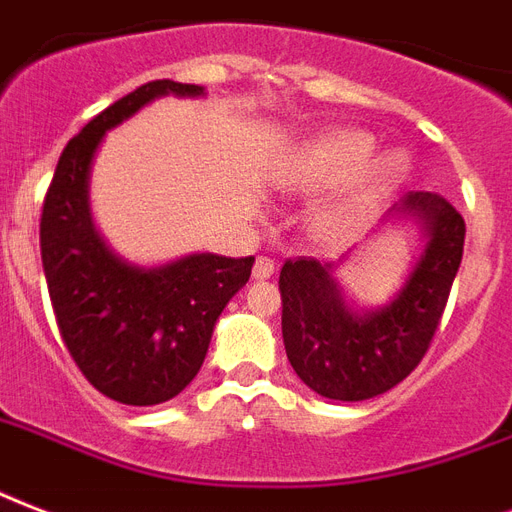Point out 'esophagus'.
Segmentation results:
<instances>
[{
    "mask_svg": "<svg viewBox=\"0 0 512 512\" xmlns=\"http://www.w3.org/2000/svg\"><path fill=\"white\" fill-rule=\"evenodd\" d=\"M275 275V261L267 259V256H259L256 264H253V277L256 280H267V277Z\"/></svg>",
    "mask_w": 512,
    "mask_h": 512,
    "instance_id": "34e87169",
    "label": "esophagus"
}]
</instances>
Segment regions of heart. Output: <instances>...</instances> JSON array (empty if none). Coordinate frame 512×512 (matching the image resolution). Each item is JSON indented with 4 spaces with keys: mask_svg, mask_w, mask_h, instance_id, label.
<instances>
[{
    "mask_svg": "<svg viewBox=\"0 0 512 512\" xmlns=\"http://www.w3.org/2000/svg\"><path fill=\"white\" fill-rule=\"evenodd\" d=\"M379 154L376 138L366 130H334L315 138L296 152L280 184L288 194L334 192L347 186V194L315 216V229L326 237H339L355 227L371 205L403 184L411 170L406 152Z\"/></svg>",
    "mask_w": 512,
    "mask_h": 512,
    "instance_id": "1",
    "label": "heart"
}]
</instances>
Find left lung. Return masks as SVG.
<instances>
[{
  "instance_id": "8db88e82",
  "label": "left lung",
  "mask_w": 512,
  "mask_h": 512,
  "mask_svg": "<svg viewBox=\"0 0 512 512\" xmlns=\"http://www.w3.org/2000/svg\"><path fill=\"white\" fill-rule=\"evenodd\" d=\"M392 213L417 219L427 245L395 299L379 310L344 304L334 264L301 256L280 269L285 355L323 398L368 400L392 390L425 358L446 310L462 264L465 219L435 192H408Z\"/></svg>"
}]
</instances>
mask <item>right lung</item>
I'll list each match as a JSON object with an SVG mask.
<instances>
[{"label": "right lung", "instance_id": "1", "mask_svg": "<svg viewBox=\"0 0 512 512\" xmlns=\"http://www.w3.org/2000/svg\"><path fill=\"white\" fill-rule=\"evenodd\" d=\"M202 93L154 79L114 101L66 144L42 205V267L63 344L87 382L125 406H157L192 382L216 320L251 277L253 256L192 253L152 269L122 261L95 232L90 165L106 130L154 98Z\"/></svg>", "mask_w": 512, "mask_h": 512}]
</instances>
